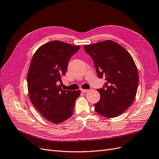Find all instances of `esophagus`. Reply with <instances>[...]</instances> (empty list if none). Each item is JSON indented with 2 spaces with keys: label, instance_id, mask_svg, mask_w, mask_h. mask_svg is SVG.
<instances>
[{
  "label": "esophagus",
  "instance_id": "1",
  "mask_svg": "<svg viewBox=\"0 0 159 159\" xmlns=\"http://www.w3.org/2000/svg\"><path fill=\"white\" fill-rule=\"evenodd\" d=\"M81 92H83V93H86V92H88V91H89V89H81Z\"/></svg>",
  "mask_w": 159,
  "mask_h": 159
}]
</instances>
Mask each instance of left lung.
Returning <instances> with one entry per match:
<instances>
[{
    "mask_svg": "<svg viewBox=\"0 0 159 159\" xmlns=\"http://www.w3.org/2000/svg\"><path fill=\"white\" fill-rule=\"evenodd\" d=\"M84 48L93 58L99 78L106 80L105 88L97 89L100 99L94 105L95 111L105 117H116L131 106L136 97L139 74L135 63L126 49L112 40Z\"/></svg>",
    "mask_w": 159,
    "mask_h": 159,
    "instance_id": "left-lung-1",
    "label": "left lung"
}]
</instances>
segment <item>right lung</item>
Returning a JSON list of instances; mask_svg holds the SVG:
<instances>
[{
	"mask_svg": "<svg viewBox=\"0 0 159 159\" xmlns=\"http://www.w3.org/2000/svg\"><path fill=\"white\" fill-rule=\"evenodd\" d=\"M80 48L54 40L38 48L32 56L27 74L28 95L42 116L54 124L71 116L81 93L63 90L58 85L66 75L70 58Z\"/></svg>",
	"mask_w": 159,
	"mask_h": 159,
	"instance_id": "obj_1",
	"label": "right lung"
}]
</instances>
